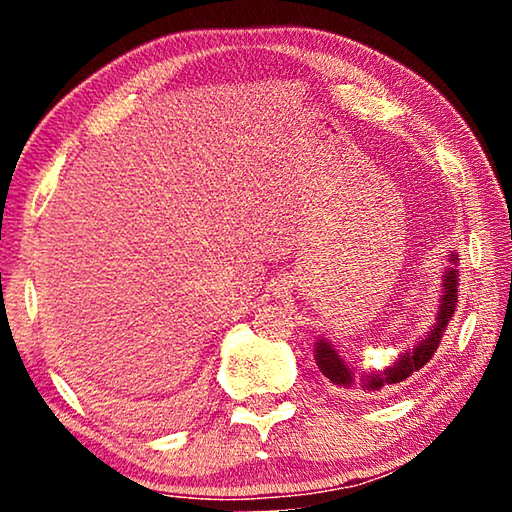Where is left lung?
Returning <instances> with one entry per match:
<instances>
[{"label": "left lung", "mask_w": 512, "mask_h": 512, "mask_svg": "<svg viewBox=\"0 0 512 512\" xmlns=\"http://www.w3.org/2000/svg\"><path fill=\"white\" fill-rule=\"evenodd\" d=\"M456 255H449V262H452V268H447L445 280H443V298H440V307H438V316H436V325H433L431 332L427 334V339H422L418 345H413L409 352H402L400 359H397L393 366H388L381 372H368V375H354V370L341 359V354L336 352L332 345H329L325 339H320L316 343V363L323 375L332 381L334 386L345 388V391H363V393H375L381 391V388H391L400 381L409 379L413 372H418L429 363L433 357V352L438 350L440 341H443V332L452 320L454 311H456V302H458V271H456Z\"/></svg>", "instance_id": "8db88e82"}]
</instances>
